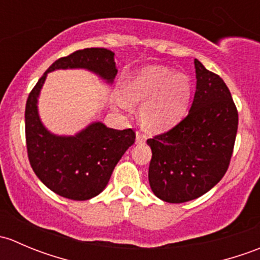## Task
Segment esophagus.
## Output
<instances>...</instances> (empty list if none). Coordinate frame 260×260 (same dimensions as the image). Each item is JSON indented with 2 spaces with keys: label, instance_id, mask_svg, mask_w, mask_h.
Returning <instances> with one entry per match:
<instances>
[{
  "label": "esophagus",
  "instance_id": "34e87169",
  "mask_svg": "<svg viewBox=\"0 0 260 260\" xmlns=\"http://www.w3.org/2000/svg\"><path fill=\"white\" fill-rule=\"evenodd\" d=\"M145 142H146L145 136L140 132L136 133V143H137V145H142V143H145Z\"/></svg>",
  "mask_w": 260,
  "mask_h": 260
}]
</instances>
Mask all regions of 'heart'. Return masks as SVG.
I'll list each match as a JSON object with an SVG mask.
<instances>
[{
    "mask_svg": "<svg viewBox=\"0 0 260 260\" xmlns=\"http://www.w3.org/2000/svg\"><path fill=\"white\" fill-rule=\"evenodd\" d=\"M192 93L190 78L172 68L151 65L129 75L122 85V99L143 104L141 123L149 132L169 129L183 117ZM118 106L124 102L118 101Z\"/></svg>",
    "mask_w": 260,
    "mask_h": 260,
    "instance_id": "b5f03b06",
    "label": "heart"
}]
</instances>
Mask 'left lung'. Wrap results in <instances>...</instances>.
Returning <instances> with one entry per match:
<instances>
[{
  "mask_svg": "<svg viewBox=\"0 0 260 260\" xmlns=\"http://www.w3.org/2000/svg\"><path fill=\"white\" fill-rule=\"evenodd\" d=\"M195 70L188 114L169 132L147 140L151 190L171 204L200 198L222 179L237 137L238 111L226 84L198 59Z\"/></svg>",
  "mask_w": 260,
  "mask_h": 260,
  "instance_id": "8db88e82",
  "label": "left lung"
}]
</instances>
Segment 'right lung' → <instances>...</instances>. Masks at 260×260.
<instances>
[{
  "label": "right lung",
  "instance_id": "1",
  "mask_svg": "<svg viewBox=\"0 0 260 260\" xmlns=\"http://www.w3.org/2000/svg\"><path fill=\"white\" fill-rule=\"evenodd\" d=\"M60 69H85L112 84L118 73L114 52L90 48L60 57L44 73L26 102V147L36 176L62 198L89 200L108 185L115 165L135 143L136 135L131 128L118 131L102 122L90 123L74 136L50 132L41 122L38 102L49 73Z\"/></svg>",
  "mask_w": 260,
  "mask_h": 260
}]
</instances>
